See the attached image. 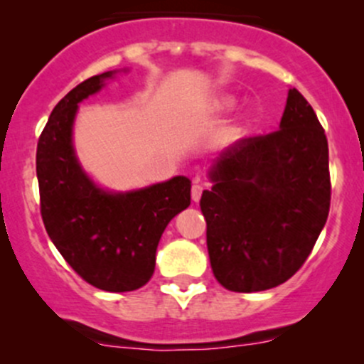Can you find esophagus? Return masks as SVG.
Listing matches in <instances>:
<instances>
[{"instance_id":"obj_1","label":"esophagus","mask_w":364,"mask_h":364,"mask_svg":"<svg viewBox=\"0 0 364 364\" xmlns=\"http://www.w3.org/2000/svg\"><path fill=\"white\" fill-rule=\"evenodd\" d=\"M203 192H204V186L200 185L199 181L193 183V186H192V200H193V203H199L200 197H203Z\"/></svg>"}]
</instances>
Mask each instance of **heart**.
<instances>
[{"label":"heart","instance_id":"b5f03b06","mask_svg":"<svg viewBox=\"0 0 364 364\" xmlns=\"http://www.w3.org/2000/svg\"><path fill=\"white\" fill-rule=\"evenodd\" d=\"M232 98H222V100L218 102V104H216V107L218 109H230L232 107Z\"/></svg>","mask_w":364,"mask_h":364}]
</instances>
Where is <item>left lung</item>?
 I'll list each match as a JSON object with an SVG mask.
<instances>
[{
  "label": "left lung",
  "instance_id": "1",
  "mask_svg": "<svg viewBox=\"0 0 364 364\" xmlns=\"http://www.w3.org/2000/svg\"><path fill=\"white\" fill-rule=\"evenodd\" d=\"M200 197L213 274L234 292L287 282L308 259L331 203L324 128L292 87L280 128L227 148Z\"/></svg>",
  "mask_w": 364,
  "mask_h": 364
}]
</instances>
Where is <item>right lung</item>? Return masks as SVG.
Returning <instances> with one entry per match:
<instances>
[{
  "label": "right lung",
  "mask_w": 364,
  "mask_h": 364,
  "mask_svg": "<svg viewBox=\"0 0 364 364\" xmlns=\"http://www.w3.org/2000/svg\"><path fill=\"white\" fill-rule=\"evenodd\" d=\"M112 73L90 77L58 102L38 139L36 178L43 225L72 269L102 291L128 292L153 277L161 234L190 205L192 183L176 176L112 193L87 178L72 144L77 104L100 91Z\"/></svg>",
  "instance_id": "obj_1"
}]
</instances>
